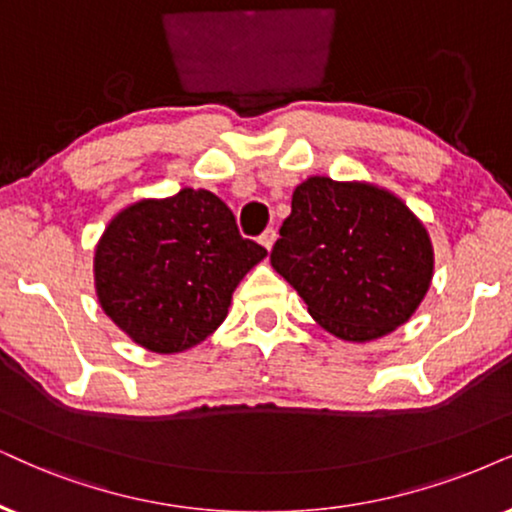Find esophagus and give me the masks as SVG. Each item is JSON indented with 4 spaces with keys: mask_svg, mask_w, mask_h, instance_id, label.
<instances>
[{
    "mask_svg": "<svg viewBox=\"0 0 512 512\" xmlns=\"http://www.w3.org/2000/svg\"><path fill=\"white\" fill-rule=\"evenodd\" d=\"M274 241H276V231H274V229H267V231H264V234L260 236V243H262L267 250H271V245H274Z\"/></svg>",
    "mask_w": 512,
    "mask_h": 512,
    "instance_id": "1",
    "label": "esophagus"
}]
</instances>
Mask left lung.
Wrapping results in <instances>:
<instances>
[{"label": "left lung", "mask_w": 512, "mask_h": 512, "mask_svg": "<svg viewBox=\"0 0 512 512\" xmlns=\"http://www.w3.org/2000/svg\"><path fill=\"white\" fill-rule=\"evenodd\" d=\"M432 243L392 193L328 177L302 181L271 248V267L342 340L383 338L430 288Z\"/></svg>", "instance_id": "left-lung-1"}]
</instances>
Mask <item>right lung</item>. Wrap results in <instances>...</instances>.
<instances>
[{
	"label": "right lung",
	"instance_id": "obj_1",
	"mask_svg": "<svg viewBox=\"0 0 512 512\" xmlns=\"http://www.w3.org/2000/svg\"><path fill=\"white\" fill-rule=\"evenodd\" d=\"M264 255L215 193L181 189L141 200L108 224L96 245V295L134 342L184 352L217 331L238 281Z\"/></svg>",
	"mask_w": 512,
	"mask_h": 512
}]
</instances>
